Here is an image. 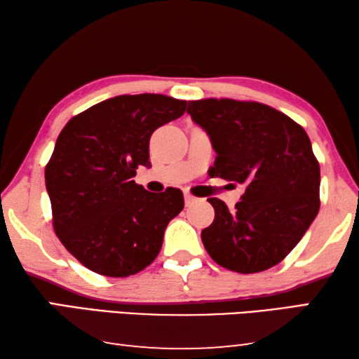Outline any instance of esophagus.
<instances>
[{"instance_id": "1", "label": "esophagus", "mask_w": 359, "mask_h": 359, "mask_svg": "<svg viewBox=\"0 0 359 359\" xmlns=\"http://www.w3.org/2000/svg\"><path fill=\"white\" fill-rule=\"evenodd\" d=\"M194 202H198V198L193 196V194H190V193H185V204L191 205V204H194Z\"/></svg>"}]
</instances>
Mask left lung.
I'll use <instances>...</instances> for the list:
<instances>
[{
	"mask_svg": "<svg viewBox=\"0 0 359 359\" xmlns=\"http://www.w3.org/2000/svg\"><path fill=\"white\" fill-rule=\"evenodd\" d=\"M191 119L217 152L212 177L245 185L236 210L218 198L202 243L218 265L259 273L297 246L320 208V166L304 128L264 103L233 99L188 102Z\"/></svg>",
	"mask_w": 359,
	"mask_h": 359,
	"instance_id": "obj_1",
	"label": "left lung"
}]
</instances>
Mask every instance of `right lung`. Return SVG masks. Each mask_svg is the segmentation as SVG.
<instances>
[{
    "label": "right lung",
    "mask_w": 359,
    "mask_h": 359,
    "mask_svg": "<svg viewBox=\"0 0 359 359\" xmlns=\"http://www.w3.org/2000/svg\"><path fill=\"white\" fill-rule=\"evenodd\" d=\"M187 100L163 94L117 95L66 123L45 166L53 229L90 271L136 275L158 256L169 221L185 202L179 188L146 191L135 184L149 166V141L177 119Z\"/></svg>",
    "instance_id": "add662e5"
}]
</instances>
